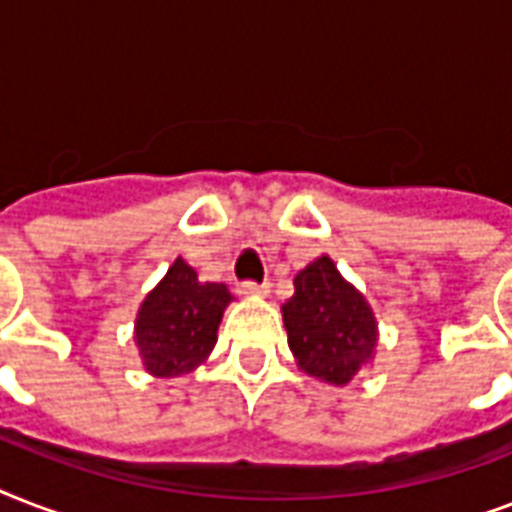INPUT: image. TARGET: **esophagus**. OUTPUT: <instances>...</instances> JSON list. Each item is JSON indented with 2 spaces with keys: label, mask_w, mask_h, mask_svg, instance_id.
Masks as SVG:
<instances>
[{
  "label": "esophagus",
  "mask_w": 512,
  "mask_h": 512,
  "mask_svg": "<svg viewBox=\"0 0 512 512\" xmlns=\"http://www.w3.org/2000/svg\"><path fill=\"white\" fill-rule=\"evenodd\" d=\"M268 292H271L268 284H255V281H244V284H239L241 297H265Z\"/></svg>",
  "instance_id": "1"
}]
</instances>
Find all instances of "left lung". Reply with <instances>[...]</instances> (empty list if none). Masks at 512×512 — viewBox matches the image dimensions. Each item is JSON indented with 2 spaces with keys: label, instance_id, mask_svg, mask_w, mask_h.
Wrapping results in <instances>:
<instances>
[{
  "label": "left lung",
  "instance_id": "obj_1",
  "mask_svg": "<svg viewBox=\"0 0 512 512\" xmlns=\"http://www.w3.org/2000/svg\"><path fill=\"white\" fill-rule=\"evenodd\" d=\"M289 350L300 372L327 385H348L377 353V316L329 255L295 276V295L281 305Z\"/></svg>",
  "mask_w": 512,
  "mask_h": 512
}]
</instances>
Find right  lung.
<instances>
[{
	"mask_svg": "<svg viewBox=\"0 0 512 512\" xmlns=\"http://www.w3.org/2000/svg\"><path fill=\"white\" fill-rule=\"evenodd\" d=\"M231 300L225 284L199 281V273L177 257L135 316V345L143 369L170 380L204 364Z\"/></svg>",
	"mask_w": 512,
	"mask_h": 512,
	"instance_id": "right-lung-1",
	"label": "right lung"
}]
</instances>
